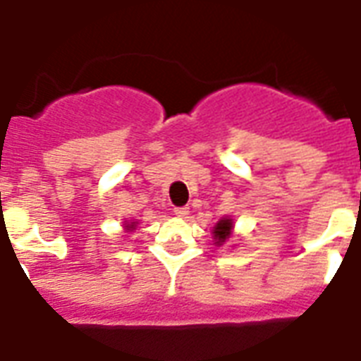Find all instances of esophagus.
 I'll return each mask as SVG.
<instances>
[{"instance_id": "34e87169", "label": "esophagus", "mask_w": 361, "mask_h": 361, "mask_svg": "<svg viewBox=\"0 0 361 361\" xmlns=\"http://www.w3.org/2000/svg\"><path fill=\"white\" fill-rule=\"evenodd\" d=\"M174 214L178 215V217H181V219H185L187 215H189V208H185V206H181V208H174Z\"/></svg>"}]
</instances>
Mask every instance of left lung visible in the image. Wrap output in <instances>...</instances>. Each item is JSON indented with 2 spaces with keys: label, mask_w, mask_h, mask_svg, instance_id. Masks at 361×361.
I'll return each instance as SVG.
<instances>
[{
  "label": "left lung",
  "mask_w": 361,
  "mask_h": 361,
  "mask_svg": "<svg viewBox=\"0 0 361 361\" xmlns=\"http://www.w3.org/2000/svg\"><path fill=\"white\" fill-rule=\"evenodd\" d=\"M232 223H234V221H232L231 217H223V219L214 226V240L217 245H223V243L232 236V228H234Z\"/></svg>",
  "instance_id": "8db88e82"
}]
</instances>
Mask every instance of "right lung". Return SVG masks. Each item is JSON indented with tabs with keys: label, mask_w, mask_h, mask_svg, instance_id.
Instances as JSON below:
<instances>
[{
	"label": "right lung",
	"mask_w": 361,
	"mask_h": 361,
	"mask_svg": "<svg viewBox=\"0 0 361 361\" xmlns=\"http://www.w3.org/2000/svg\"><path fill=\"white\" fill-rule=\"evenodd\" d=\"M136 228V221H133V223H125V231L130 232V231H135Z\"/></svg>",
	"instance_id": "add662e5"
}]
</instances>
